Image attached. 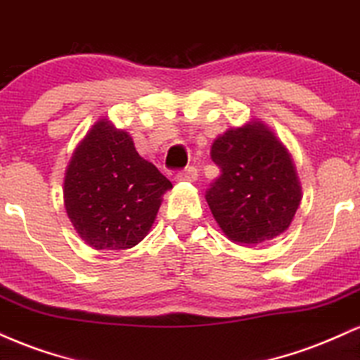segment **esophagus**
<instances>
[{
	"instance_id": "34e87169",
	"label": "esophagus",
	"mask_w": 360,
	"mask_h": 360,
	"mask_svg": "<svg viewBox=\"0 0 360 360\" xmlns=\"http://www.w3.org/2000/svg\"><path fill=\"white\" fill-rule=\"evenodd\" d=\"M197 176H198V172L195 167H188L185 168V170H180L176 173V180L180 181H195Z\"/></svg>"
}]
</instances>
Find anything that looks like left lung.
<instances>
[{
	"mask_svg": "<svg viewBox=\"0 0 360 360\" xmlns=\"http://www.w3.org/2000/svg\"><path fill=\"white\" fill-rule=\"evenodd\" d=\"M210 158L221 175L205 198L231 240L259 244L293 221L302 187L286 148L263 122L231 128L212 143Z\"/></svg>",
	"mask_w": 360,
	"mask_h": 360,
	"instance_id": "1",
	"label": "left lung"
}]
</instances>
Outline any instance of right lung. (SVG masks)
I'll return each instance as SVG.
<instances>
[{
    "mask_svg": "<svg viewBox=\"0 0 360 360\" xmlns=\"http://www.w3.org/2000/svg\"><path fill=\"white\" fill-rule=\"evenodd\" d=\"M172 181L138 155L126 131L97 121L75 148L63 180V202L91 248L136 246L153 226Z\"/></svg>",
    "mask_w": 360,
    "mask_h": 360,
    "instance_id": "right-lung-1",
    "label": "right lung"
}]
</instances>
